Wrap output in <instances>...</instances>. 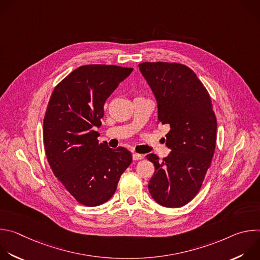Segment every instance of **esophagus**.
I'll return each mask as SVG.
<instances>
[{
    "label": "esophagus",
    "instance_id": "obj_1",
    "mask_svg": "<svg viewBox=\"0 0 260 260\" xmlns=\"http://www.w3.org/2000/svg\"><path fill=\"white\" fill-rule=\"evenodd\" d=\"M143 155L142 154H138V153H134L133 154V159L134 160H140V159H143Z\"/></svg>",
    "mask_w": 260,
    "mask_h": 260
}]
</instances>
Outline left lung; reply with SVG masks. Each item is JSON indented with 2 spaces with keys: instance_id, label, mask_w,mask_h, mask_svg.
Returning <instances> with one entry per match:
<instances>
[{
  "instance_id": "1",
  "label": "left lung",
  "mask_w": 260,
  "mask_h": 260,
  "mask_svg": "<svg viewBox=\"0 0 260 260\" xmlns=\"http://www.w3.org/2000/svg\"><path fill=\"white\" fill-rule=\"evenodd\" d=\"M139 68L156 98L158 121L171 127L170 155L161 161L153 153L146 156L155 167L148 189L160 206L180 208L200 191L214 155L217 120L211 96L187 66L145 61Z\"/></svg>"
}]
</instances>
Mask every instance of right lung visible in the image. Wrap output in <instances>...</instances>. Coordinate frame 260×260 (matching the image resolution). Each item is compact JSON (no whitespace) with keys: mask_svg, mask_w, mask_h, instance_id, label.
Masks as SVG:
<instances>
[{"mask_svg":"<svg viewBox=\"0 0 260 260\" xmlns=\"http://www.w3.org/2000/svg\"><path fill=\"white\" fill-rule=\"evenodd\" d=\"M133 72L114 64L77 68L53 89L43 122L49 166L67 191L79 204L100 206L116 191L122 173L133 160L123 147L111 149L94 131L104 105Z\"/></svg>","mask_w":260,"mask_h":260,"instance_id":"right-lung-1","label":"right lung"}]
</instances>
